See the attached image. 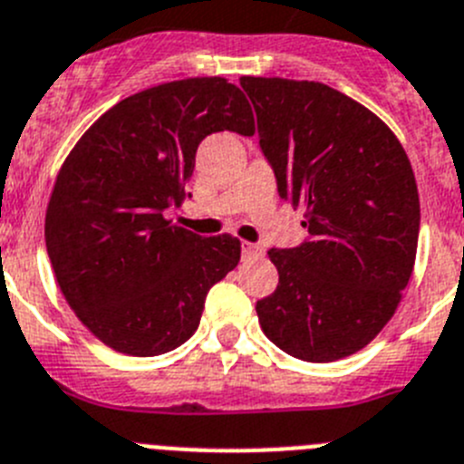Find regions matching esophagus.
Returning <instances> with one entry per match:
<instances>
[{"instance_id":"obj_1","label":"esophagus","mask_w":464,"mask_h":464,"mask_svg":"<svg viewBox=\"0 0 464 464\" xmlns=\"http://www.w3.org/2000/svg\"><path fill=\"white\" fill-rule=\"evenodd\" d=\"M241 253H244V260H255V257H262V255H265V248L257 244H248V241H246L244 248H241Z\"/></svg>"}]
</instances>
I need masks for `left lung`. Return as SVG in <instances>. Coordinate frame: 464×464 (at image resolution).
<instances>
[{
  "instance_id": "left-lung-1",
  "label": "left lung",
  "mask_w": 464,
  "mask_h": 464,
  "mask_svg": "<svg viewBox=\"0 0 464 464\" xmlns=\"http://www.w3.org/2000/svg\"><path fill=\"white\" fill-rule=\"evenodd\" d=\"M257 114L278 193L304 209L310 239L271 248L274 295L255 310L290 356L329 363L363 350L393 317L414 271L419 190L401 140L322 82L239 78Z\"/></svg>"
}]
</instances>
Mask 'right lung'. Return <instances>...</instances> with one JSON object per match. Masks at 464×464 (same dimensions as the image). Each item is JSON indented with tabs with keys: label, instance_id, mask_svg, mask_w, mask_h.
I'll return each instance as SVG.
<instances>
[{
	"label": "right lung",
	"instance_id": "add662e5",
	"mask_svg": "<svg viewBox=\"0 0 464 464\" xmlns=\"http://www.w3.org/2000/svg\"><path fill=\"white\" fill-rule=\"evenodd\" d=\"M218 130L255 133L225 78L163 82L101 114L62 163L45 248L63 299L110 350L159 356L195 334L209 287L239 265L241 241L165 218L186 199L195 151Z\"/></svg>",
	"mask_w": 464,
	"mask_h": 464
}]
</instances>
